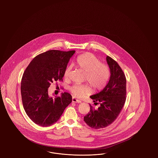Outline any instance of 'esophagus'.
Masks as SVG:
<instances>
[{"mask_svg": "<svg viewBox=\"0 0 158 158\" xmlns=\"http://www.w3.org/2000/svg\"><path fill=\"white\" fill-rule=\"evenodd\" d=\"M72 102H75V103H81V101L77 99L75 97H72Z\"/></svg>", "mask_w": 158, "mask_h": 158, "instance_id": "1", "label": "esophagus"}]
</instances>
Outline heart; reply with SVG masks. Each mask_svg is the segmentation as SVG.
<instances>
[{"label":"heart","instance_id":"1","mask_svg":"<svg viewBox=\"0 0 158 158\" xmlns=\"http://www.w3.org/2000/svg\"><path fill=\"white\" fill-rule=\"evenodd\" d=\"M75 64L77 68L86 73V80L94 89L99 90L106 86L110 75V68L107 65L101 63L94 55L89 53L83 54L77 57ZM70 71V67L65 69L64 73L65 79L69 77ZM69 90L78 98H81L91 92L89 86L79 84L72 85Z\"/></svg>","mask_w":158,"mask_h":158}]
</instances>
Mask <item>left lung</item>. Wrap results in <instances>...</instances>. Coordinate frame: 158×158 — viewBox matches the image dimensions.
<instances>
[{"label": "left lung", "instance_id": "1", "mask_svg": "<svg viewBox=\"0 0 158 158\" xmlns=\"http://www.w3.org/2000/svg\"><path fill=\"white\" fill-rule=\"evenodd\" d=\"M110 69V81L102 91L90 97L96 109L90 105V112L84 117V121L95 129L104 128L112 123L120 114L126 101V79L119 64L112 58H106Z\"/></svg>", "mask_w": 158, "mask_h": 158}]
</instances>
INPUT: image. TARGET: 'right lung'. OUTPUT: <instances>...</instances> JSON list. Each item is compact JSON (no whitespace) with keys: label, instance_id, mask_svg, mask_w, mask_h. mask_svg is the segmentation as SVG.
Listing matches in <instances>:
<instances>
[{"label":"right lung","instance_id":"right-lung-1","mask_svg":"<svg viewBox=\"0 0 158 158\" xmlns=\"http://www.w3.org/2000/svg\"><path fill=\"white\" fill-rule=\"evenodd\" d=\"M75 51L48 50L38 55L24 71L21 93L24 110L35 123L43 127L55 123L72 102L68 93L53 98L48 96L52 83L62 81L67 64Z\"/></svg>","mask_w":158,"mask_h":158}]
</instances>
